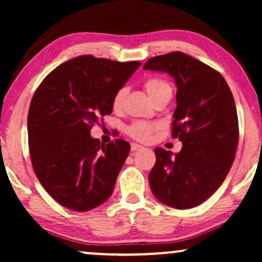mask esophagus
Here are the masks:
<instances>
[{"label":"esophagus","mask_w":262,"mask_h":262,"mask_svg":"<svg viewBox=\"0 0 262 262\" xmlns=\"http://www.w3.org/2000/svg\"><path fill=\"white\" fill-rule=\"evenodd\" d=\"M142 149H144V146L139 145V144H137V143H132L131 144L132 151H137V150H142Z\"/></svg>","instance_id":"obj_1"}]
</instances>
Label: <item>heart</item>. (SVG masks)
<instances>
[{"label": "heart", "instance_id": "obj_1", "mask_svg": "<svg viewBox=\"0 0 262 262\" xmlns=\"http://www.w3.org/2000/svg\"><path fill=\"white\" fill-rule=\"evenodd\" d=\"M144 88L146 93H148V95L150 96V99H151L154 102L160 98H162L163 95H171V87L169 82L163 80V78L161 77H150L148 80H145ZM126 93V87H121L114 93L112 99V106L116 111L120 110L121 107H123ZM159 127L160 125L157 123H149V121L138 120L134 121V123L127 127V134L130 135L132 138L137 139V141L146 142L149 141L150 137H151L152 132H155Z\"/></svg>", "mask_w": 262, "mask_h": 262}]
</instances>
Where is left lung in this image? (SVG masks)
Here are the masks:
<instances>
[{"instance_id": "8db88e82", "label": "left lung", "mask_w": 262, "mask_h": 262, "mask_svg": "<svg viewBox=\"0 0 262 262\" xmlns=\"http://www.w3.org/2000/svg\"><path fill=\"white\" fill-rule=\"evenodd\" d=\"M143 69L174 78L178 91L171 135L182 142L181 151L174 155L155 149L150 188L174 209L198 206L223 184L234 162L238 143L234 96L218 71L184 52L152 57Z\"/></svg>"}]
</instances>
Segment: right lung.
Returning a JSON list of instances; mask_svg holds the SVG:
<instances>
[{
	"label": "right lung",
	"instance_id": "1",
	"mask_svg": "<svg viewBox=\"0 0 262 262\" xmlns=\"http://www.w3.org/2000/svg\"><path fill=\"white\" fill-rule=\"evenodd\" d=\"M142 63L80 56L44 78L28 111V145L34 173L60 205L89 211L112 195L131 146L91 136L99 118L112 113L114 93Z\"/></svg>",
	"mask_w": 262,
	"mask_h": 262
}]
</instances>
